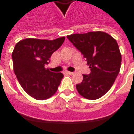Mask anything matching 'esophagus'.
I'll return each mask as SVG.
<instances>
[{"mask_svg": "<svg viewBox=\"0 0 134 134\" xmlns=\"http://www.w3.org/2000/svg\"><path fill=\"white\" fill-rule=\"evenodd\" d=\"M67 73L68 75H74V72H67Z\"/></svg>", "mask_w": 134, "mask_h": 134, "instance_id": "1", "label": "esophagus"}]
</instances>
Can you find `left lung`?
I'll return each instance as SVG.
<instances>
[{"label": "left lung", "instance_id": "obj_1", "mask_svg": "<svg viewBox=\"0 0 134 134\" xmlns=\"http://www.w3.org/2000/svg\"><path fill=\"white\" fill-rule=\"evenodd\" d=\"M67 38L83 54L91 72L82 75L76 85L79 94L89 100L101 98L110 89L120 72L121 54L115 38L105 32L74 34Z\"/></svg>", "mask_w": 134, "mask_h": 134}]
</instances>
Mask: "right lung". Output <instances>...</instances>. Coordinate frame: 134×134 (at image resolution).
Returning <instances> with one entry per match:
<instances>
[{
  "label": "right lung",
  "mask_w": 134,
  "mask_h": 134,
  "mask_svg": "<svg viewBox=\"0 0 134 134\" xmlns=\"http://www.w3.org/2000/svg\"><path fill=\"white\" fill-rule=\"evenodd\" d=\"M65 37L54 40L27 38L19 41L12 52L13 70L22 88L36 100L54 96L63 74L50 72L44 65L63 44Z\"/></svg>",
  "instance_id": "obj_1"
}]
</instances>
